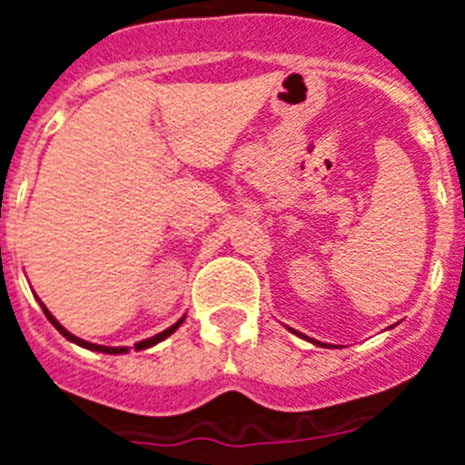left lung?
I'll use <instances>...</instances> for the list:
<instances>
[{
  "label": "left lung",
  "instance_id": "obj_1",
  "mask_svg": "<svg viewBox=\"0 0 465 465\" xmlns=\"http://www.w3.org/2000/svg\"><path fill=\"white\" fill-rule=\"evenodd\" d=\"M293 332H295V331H293ZM298 335H300V338H302V332H298ZM307 340H310L312 344H322V342H316V340H312V338H307ZM322 347H326V344H322Z\"/></svg>",
  "mask_w": 465,
  "mask_h": 465
}]
</instances>
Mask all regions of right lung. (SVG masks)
Instances as JSON below:
<instances>
[{"label":"right lung","instance_id":"right-lung-1","mask_svg":"<svg viewBox=\"0 0 465 465\" xmlns=\"http://www.w3.org/2000/svg\"><path fill=\"white\" fill-rule=\"evenodd\" d=\"M41 307H44V302H41ZM44 314H46V319H48V322H51L53 326L57 328V331L63 332V335H64V338L69 340V342L79 344V347H84V349H90V351H102V354H127V351H130V349H127V347H102V344L85 342V340H81V338H76V335H72V332H69L67 328H64V326H60V322H57L55 316H53L51 312L46 310V307H44ZM183 319H186V316H182V319H179V322H176L174 326H170V328H167V331L158 332V335H153V338H149V340H142V342H137V344H134V349H137V351H142V349H149V347H153V344L163 342V340H165V338H170V335H172V332L176 331V328L182 326V323H183Z\"/></svg>","mask_w":465,"mask_h":465}]
</instances>
